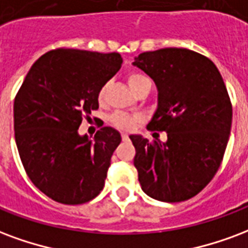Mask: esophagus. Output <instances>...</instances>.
<instances>
[{"label":"esophagus","mask_w":248,"mask_h":248,"mask_svg":"<svg viewBox=\"0 0 248 248\" xmlns=\"http://www.w3.org/2000/svg\"><path fill=\"white\" fill-rule=\"evenodd\" d=\"M122 139H124V140H127V139H129V135H127V134H122Z\"/></svg>","instance_id":"esophagus-1"}]
</instances>
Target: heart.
<instances>
[{
	"mask_svg": "<svg viewBox=\"0 0 248 248\" xmlns=\"http://www.w3.org/2000/svg\"><path fill=\"white\" fill-rule=\"evenodd\" d=\"M144 81H150L148 78H146L144 75H140V73H133V75H130L129 78V85L130 88H134L139 85V84H142ZM105 92H106V87H102L100 89V93H98V98L101 100H104V97H105ZM110 124L115 126L117 129L121 130H130L133 129L134 124H137V121L138 118L137 117H134V115H129L126 114V113H122V111H115L113 114L110 115Z\"/></svg>",
	"mask_w": 248,
	"mask_h": 248,
	"instance_id": "1",
	"label": "heart"
}]
</instances>
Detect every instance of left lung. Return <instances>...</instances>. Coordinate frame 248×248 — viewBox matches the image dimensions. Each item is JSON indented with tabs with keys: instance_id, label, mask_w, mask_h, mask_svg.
Returning <instances> with one entry per match:
<instances>
[{
	"instance_id": "8db88e82",
	"label": "left lung",
	"mask_w": 248,
	"mask_h": 248,
	"mask_svg": "<svg viewBox=\"0 0 248 248\" xmlns=\"http://www.w3.org/2000/svg\"><path fill=\"white\" fill-rule=\"evenodd\" d=\"M133 65L157 88L147 129L167 133L166 142L130 135L139 184L157 201L192 199L214 177L230 137L232 108L223 78L210 59L186 48L143 52Z\"/></svg>"
}]
</instances>
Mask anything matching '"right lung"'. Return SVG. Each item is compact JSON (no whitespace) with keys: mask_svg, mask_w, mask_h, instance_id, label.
Wrapping results in <instances>:
<instances>
[{"mask_svg":"<svg viewBox=\"0 0 248 248\" xmlns=\"http://www.w3.org/2000/svg\"><path fill=\"white\" fill-rule=\"evenodd\" d=\"M118 52L59 48L32 64L14 101V131L22 164L49 199L78 205L105 185L122 138L105 126L94 138L78 134L82 115L98 109L100 89L122 65Z\"/></svg>","mask_w":248,"mask_h":248,"instance_id":"add662e5","label":"right lung"}]
</instances>
